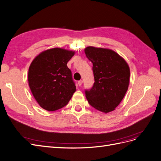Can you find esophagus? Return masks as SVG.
I'll list each match as a JSON object with an SVG mask.
<instances>
[{
    "label": "esophagus",
    "mask_w": 161,
    "mask_h": 161,
    "mask_svg": "<svg viewBox=\"0 0 161 161\" xmlns=\"http://www.w3.org/2000/svg\"><path fill=\"white\" fill-rule=\"evenodd\" d=\"M82 80H80L78 81V85H79V86H80L82 85Z\"/></svg>",
    "instance_id": "obj_1"
}]
</instances>
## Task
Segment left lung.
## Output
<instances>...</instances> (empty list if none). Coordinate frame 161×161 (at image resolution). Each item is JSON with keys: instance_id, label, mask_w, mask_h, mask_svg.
I'll return each mask as SVG.
<instances>
[{"instance_id": "8db88e82", "label": "left lung", "mask_w": 161, "mask_h": 161, "mask_svg": "<svg viewBox=\"0 0 161 161\" xmlns=\"http://www.w3.org/2000/svg\"><path fill=\"white\" fill-rule=\"evenodd\" d=\"M86 58L92 63L93 86L85 89L88 103L103 113L114 110L128 90L130 69L125 60L112 50L86 47Z\"/></svg>"}]
</instances>
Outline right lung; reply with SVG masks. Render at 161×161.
<instances>
[{"label":"right lung","mask_w":161,"mask_h":161,"mask_svg":"<svg viewBox=\"0 0 161 161\" xmlns=\"http://www.w3.org/2000/svg\"><path fill=\"white\" fill-rule=\"evenodd\" d=\"M75 53L54 48L41 53L33 60L28 80L33 96L48 111L65 107L76 91L67 63Z\"/></svg>","instance_id":"add662e5"}]
</instances>
